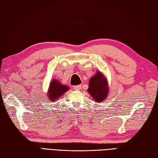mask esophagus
Listing matches in <instances>:
<instances>
[{
  "mask_svg": "<svg viewBox=\"0 0 158 158\" xmlns=\"http://www.w3.org/2000/svg\"><path fill=\"white\" fill-rule=\"evenodd\" d=\"M73 89H74L79 90V89H81L82 86H81V85H75V86H73Z\"/></svg>",
  "mask_w": 158,
  "mask_h": 158,
  "instance_id": "1",
  "label": "esophagus"
}]
</instances>
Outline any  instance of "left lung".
<instances>
[{
  "label": "left lung",
  "mask_w": 158,
  "mask_h": 158,
  "mask_svg": "<svg viewBox=\"0 0 158 158\" xmlns=\"http://www.w3.org/2000/svg\"><path fill=\"white\" fill-rule=\"evenodd\" d=\"M87 91L95 101L101 102L105 100L108 94L107 82V80L99 71L89 80V89Z\"/></svg>",
  "instance_id": "left-lung-1"
}]
</instances>
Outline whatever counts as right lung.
I'll return each instance as SVG.
<instances>
[{
	"label": "right lung",
	"mask_w": 158,
	"mask_h": 158,
	"mask_svg": "<svg viewBox=\"0 0 158 158\" xmlns=\"http://www.w3.org/2000/svg\"><path fill=\"white\" fill-rule=\"evenodd\" d=\"M67 90H69V87L67 86L62 85L56 80H53L50 84L48 93V98L51 101H57Z\"/></svg>",
	"instance_id": "add662e5"
}]
</instances>
